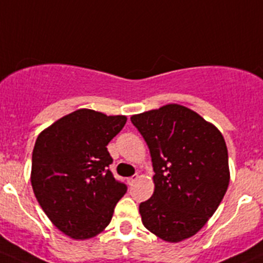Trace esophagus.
<instances>
[{"label": "esophagus", "mask_w": 263, "mask_h": 263, "mask_svg": "<svg viewBox=\"0 0 263 263\" xmlns=\"http://www.w3.org/2000/svg\"><path fill=\"white\" fill-rule=\"evenodd\" d=\"M137 179H139V176H137V174H135V176L129 177V178L127 179V182H128V184H134V183L136 182Z\"/></svg>", "instance_id": "1"}]
</instances>
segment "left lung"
Wrapping results in <instances>:
<instances>
[{
    "label": "left lung",
    "mask_w": 263,
    "mask_h": 263,
    "mask_svg": "<svg viewBox=\"0 0 263 263\" xmlns=\"http://www.w3.org/2000/svg\"><path fill=\"white\" fill-rule=\"evenodd\" d=\"M150 150L153 196L140 203L142 224L165 242L195 235L219 208L229 185L221 132L193 110L168 104L131 117Z\"/></svg>",
    "instance_id": "left-lung-1"
}]
</instances>
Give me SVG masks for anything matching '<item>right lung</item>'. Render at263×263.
I'll return each instance as SVG.
<instances>
[{"mask_svg":"<svg viewBox=\"0 0 263 263\" xmlns=\"http://www.w3.org/2000/svg\"><path fill=\"white\" fill-rule=\"evenodd\" d=\"M124 116L79 109L38 136L31 158V185L55 228L89 239L108 227L127 185L113 177L107 145L126 124Z\"/></svg>","mask_w":263,"mask_h":263,"instance_id":"right-lung-1","label":"right lung"}]
</instances>
